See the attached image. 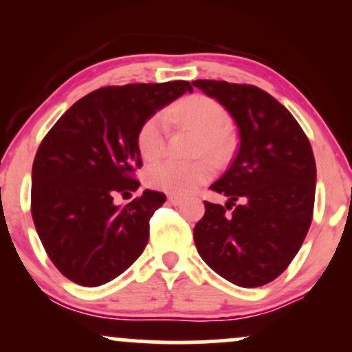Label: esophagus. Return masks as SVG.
<instances>
[{
    "label": "esophagus",
    "instance_id": "1",
    "mask_svg": "<svg viewBox=\"0 0 352 352\" xmlns=\"http://www.w3.org/2000/svg\"><path fill=\"white\" fill-rule=\"evenodd\" d=\"M167 200L170 201L172 205H182V201H184V199H180V197H177V195H168Z\"/></svg>",
    "mask_w": 352,
    "mask_h": 352
}]
</instances>
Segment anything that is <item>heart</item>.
Masks as SVG:
<instances>
[{
  "mask_svg": "<svg viewBox=\"0 0 352 352\" xmlns=\"http://www.w3.org/2000/svg\"><path fill=\"white\" fill-rule=\"evenodd\" d=\"M170 119L187 124L200 132L199 153H207L212 159L221 160L232 151L233 139L228 131V112L215 99L207 96H192L175 104L167 112L151 116L140 125L137 132V147L145 160H157L164 155ZM212 173L213 168L207 160L190 164L165 160L147 168L145 182L155 190L184 197L204 185Z\"/></svg>",
  "mask_w": 352,
  "mask_h": 352,
  "instance_id": "heart-1",
  "label": "heart"
}]
</instances>
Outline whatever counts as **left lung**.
Returning a JSON list of instances; mask_svg holds the SVG:
<instances>
[{
  "instance_id": "obj_1",
  "label": "left lung",
  "mask_w": 352,
  "mask_h": 352,
  "mask_svg": "<svg viewBox=\"0 0 352 352\" xmlns=\"http://www.w3.org/2000/svg\"><path fill=\"white\" fill-rule=\"evenodd\" d=\"M235 119L240 148L212 185L223 205L205 201L193 230L200 256L243 288L273 281L300 252L316 192V162L301 125L263 89L227 80H193ZM227 209H232L228 214Z\"/></svg>"
}]
</instances>
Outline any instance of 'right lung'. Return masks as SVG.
Here are the masks:
<instances>
[{
    "mask_svg": "<svg viewBox=\"0 0 352 352\" xmlns=\"http://www.w3.org/2000/svg\"><path fill=\"white\" fill-rule=\"evenodd\" d=\"M187 91H193L187 80L100 87L67 109L43 139L31 213L47 256L67 280L100 286L144 252L148 220L165 195L145 190L124 207L114 197L140 185V125Z\"/></svg>",
    "mask_w": 352,
    "mask_h": 352,
    "instance_id": "obj_1",
    "label": "right lung"
}]
</instances>
